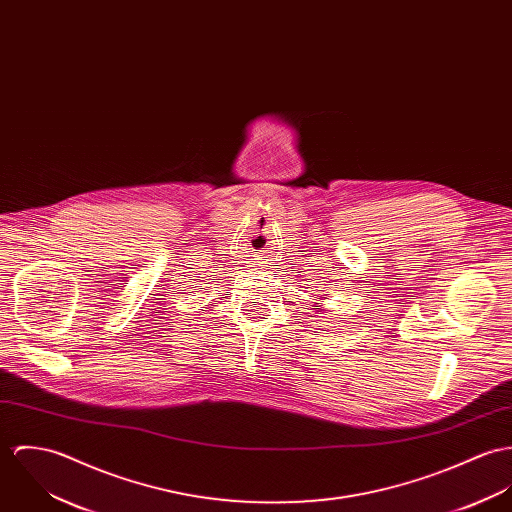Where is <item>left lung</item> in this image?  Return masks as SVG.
Here are the masks:
<instances>
[{
	"mask_svg": "<svg viewBox=\"0 0 512 512\" xmlns=\"http://www.w3.org/2000/svg\"><path fill=\"white\" fill-rule=\"evenodd\" d=\"M316 304H318V302H316ZM312 310H314V312H322V306H318V308H312Z\"/></svg>",
	"mask_w": 512,
	"mask_h": 512,
	"instance_id": "1",
	"label": "left lung"
}]
</instances>
